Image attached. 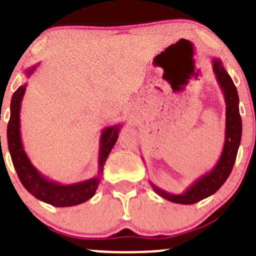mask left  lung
<instances>
[{"mask_svg": "<svg viewBox=\"0 0 256 256\" xmlns=\"http://www.w3.org/2000/svg\"><path fill=\"white\" fill-rule=\"evenodd\" d=\"M213 72L216 74V82H219L224 100H226V140H224L223 151L219 161L210 171L198 177L187 190L180 194H172L157 187L150 180V184L160 197L180 204H194L214 194L230 174L236 162V154L242 140V118L239 114V96L236 88L230 76L224 69L220 59L213 58Z\"/></svg>", "mask_w": 256, "mask_h": 256, "instance_id": "1", "label": "left lung"}]
</instances>
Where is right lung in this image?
<instances>
[{
	"label": "right lung",
	"mask_w": 256,
	"mask_h": 256,
	"mask_svg": "<svg viewBox=\"0 0 256 256\" xmlns=\"http://www.w3.org/2000/svg\"><path fill=\"white\" fill-rule=\"evenodd\" d=\"M38 66L40 64H36V66L28 68L24 72L26 76H30V74L36 70ZM26 86H27V84L20 85L12 95L11 116H10L8 125H7L8 150L20 183L37 200L48 203L53 207H73V206H78L86 202L95 194L98 186L100 184L102 171H104V164L114 144L118 141L121 125L118 124V125L102 128V136H100L96 176L78 183H72V184H62L56 180H49L48 177L40 174L33 166L30 160L28 158L27 154H26L24 148H23L20 130V112L23 95L26 92Z\"/></svg>",
	"instance_id": "right-lung-1"
}]
</instances>
